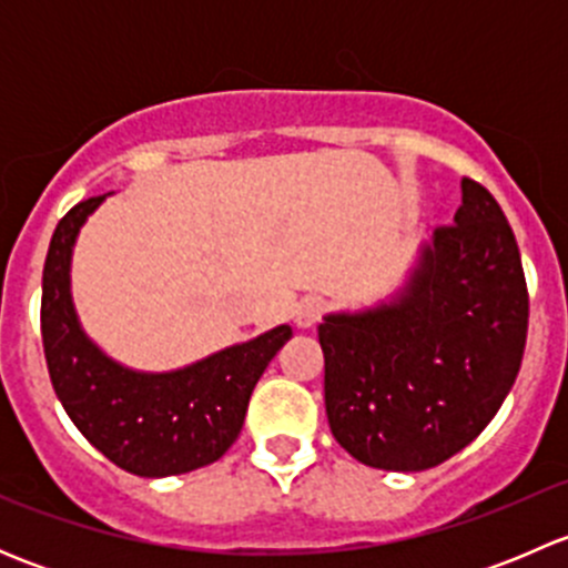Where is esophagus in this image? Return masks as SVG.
<instances>
[{"mask_svg":"<svg viewBox=\"0 0 568 568\" xmlns=\"http://www.w3.org/2000/svg\"><path fill=\"white\" fill-rule=\"evenodd\" d=\"M321 313H324V302H321L318 296H305V300L296 305L294 324L300 326V329H311V326L318 324Z\"/></svg>","mask_w":568,"mask_h":568,"instance_id":"34e87169","label":"esophagus"}]
</instances>
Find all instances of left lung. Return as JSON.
I'll return each mask as SVG.
<instances>
[{"mask_svg": "<svg viewBox=\"0 0 568 568\" xmlns=\"http://www.w3.org/2000/svg\"><path fill=\"white\" fill-rule=\"evenodd\" d=\"M528 285L497 200L462 178V205L404 283L363 311L326 313L324 404L332 437L357 462L420 473L467 448L517 382Z\"/></svg>", "mask_w": 568, "mask_h": 568, "instance_id": "left-lung-1", "label": "left lung"}]
</instances>
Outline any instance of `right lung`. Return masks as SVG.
<instances>
[{
    "label": "right lung",
    "instance_id": "1",
    "mask_svg": "<svg viewBox=\"0 0 568 568\" xmlns=\"http://www.w3.org/2000/svg\"><path fill=\"white\" fill-rule=\"evenodd\" d=\"M109 194L73 205L51 236L40 302L51 385L84 439L125 473H192L236 443L257 379L294 329L280 324L173 371H136L109 357L84 332L71 294L79 231Z\"/></svg>",
    "mask_w": 568,
    "mask_h": 568
}]
</instances>
